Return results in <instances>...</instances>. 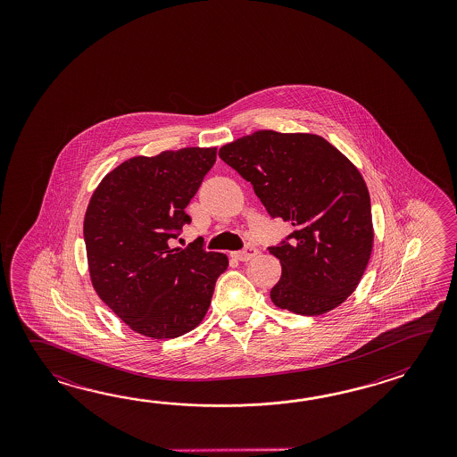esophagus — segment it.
Here are the masks:
<instances>
[{
    "label": "esophagus",
    "mask_w": 457,
    "mask_h": 457,
    "mask_svg": "<svg viewBox=\"0 0 457 457\" xmlns=\"http://www.w3.org/2000/svg\"><path fill=\"white\" fill-rule=\"evenodd\" d=\"M256 254H258V250L254 246H246V248H243L240 252L233 253V258H237L238 262H250Z\"/></svg>",
    "instance_id": "esophagus-1"
}]
</instances>
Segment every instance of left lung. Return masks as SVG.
<instances>
[{
	"label": "left lung",
	"mask_w": 457,
	"mask_h": 457,
	"mask_svg": "<svg viewBox=\"0 0 457 457\" xmlns=\"http://www.w3.org/2000/svg\"><path fill=\"white\" fill-rule=\"evenodd\" d=\"M250 181L271 217L294 227L271 246L281 279L276 307L299 315L333 311L358 287L374 245L370 191L360 170L315 134L256 130L219 150Z\"/></svg>",
	"instance_id": "left-lung-1"
}]
</instances>
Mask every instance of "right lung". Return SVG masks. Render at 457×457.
I'll use <instances>...</instances> for the list:
<instances>
[{
	"mask_svg": "<svg viewBox=\"0 0 457 457\" xmlns=\"http://www.w3.org/2000/svg\"><path fill=\"white\" fill-rule=\"evenodd\" d=\"M215 156V146H187L129 158L89 199L83 233L93 287L129 328L148 338L195 330L228 266L224 253L168 243L191 222L185 209Z\"/></svg>",
	"mask_w": 457,
	"mask_h": 457,
	"instance_id": "right-lung-1",
	"label": "right lung"
}]
</instances>
